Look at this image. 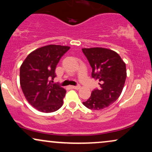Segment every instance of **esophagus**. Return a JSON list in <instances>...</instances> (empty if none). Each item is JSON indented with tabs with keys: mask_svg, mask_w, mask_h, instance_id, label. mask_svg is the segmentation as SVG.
Segmentation results:
<instances>
[{
	"mask_svg": "<svg viewBox=\"0 0 152 152\" xmlns=\"http://www.w3.org/2000/svg\"><path fill=\"white\" fill-rule=\"evenodd\" d=\"M71 88H74V89H79L81 88L80 85H77V86H71Z\"/></svg>",
	"mask_w": 152,
	"mask_h": 152,
	"instance_id": "34e87169",
	"label": "esophagus"
}]
</instances>
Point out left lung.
Returning <instances> with one entry per match:
<instances>
[{"instance_id":"8db88e82","label":"left lung","mask_w":152,"mask_h":152,"mask_svg":"<svg viewBox=\"0 0 152 152\" xmlns=\"http://www.w3.org/2000/svg\"><path fill=\"white\" fill-rule=\"evenodd\" d=\"M82 51L92 68V78L100 86L83 104L91 110L105 109L121 95L126 78V64L117 53L107 48H83Z\"/></svg>"}]
</instances>
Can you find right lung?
Returning <instances> with one entry per match:
<instances>
[{
    "label": "right lung",
    "instance_id": "1",
    "mask_svg": "<svg viewBox=\"0 0 152 152\" xmlns=\"http://www.w3.org/2000/svg\"><path fill=\"white\" fill-rule=\"evenodd\" d=\"M69 46L48 45L35 50L20 68V83L26 99L39 111L50 113L63 105L66 91L53 83L56 68Z\"/></svg>",
    "mask_w": 152,
    "mask_h": 152
}]
</instances>
